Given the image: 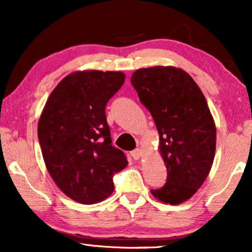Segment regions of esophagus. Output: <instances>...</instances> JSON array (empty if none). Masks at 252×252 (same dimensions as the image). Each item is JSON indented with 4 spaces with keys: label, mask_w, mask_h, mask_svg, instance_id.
Masks as SVG:
<instances>
[{
    "label": "esophagus",
    "mask_w": 252,
    "mask_h": 252,
    "mask_svg": "<svg viewBox=\"0 0 252 252\" xmlns=\"http://www.w3.org/2000/svg\"><path fill=\"white\" fill-rule=\"evenodd\" d=\"M130 156H132L134 159H139V158H141L143 156V151L140 149V148H136L135 150H133L132 153H130Z\"/></svg>",
    "instance_id": "obj_1"
}]
</instances>
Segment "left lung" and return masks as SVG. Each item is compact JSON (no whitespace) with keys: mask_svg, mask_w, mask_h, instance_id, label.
<instances>
[{"mask_svg":"<svg viewBox=\"0 0 252 252\" xmlns=\"http://www.w3.org/2000/svg\"><path fill=\"white\" fill-rule=\"evenodd\" d=\"M159 133L166 182L151 194L180 204L203 185L216 153V126L206 99L187 72L173 66L140 68L130 78Z\"/></svg>","mask_w":252,"mask_h":252,"instance_id":"obj_1","label":"left lung"}]
</instances>
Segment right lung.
Masks as SVG:
<instances>
[{
	"mask_svg": "<svg viewBox=\"0 0 252 252\" xmlns=\"http://www.w3.org/2000/svg\"><path fill=\"white\" fill-rule=\"evenodd\" d=\"M124 82L122 72H74L54 89L40 117L37 136L48 172L78 203L105 199L115 189V174L128 164L112 146L105 116L109 99Z\"/></svg>",
	"mask_w": 252,
	"mask_h": 252,
	"instance_id": "obj_1",
	"label": "right lung"
}]
</instances>
